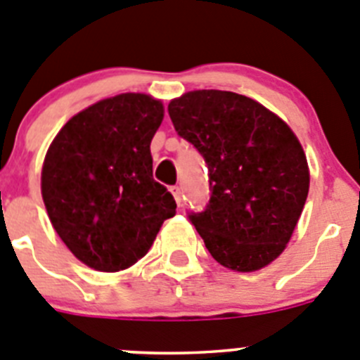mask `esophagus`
I'll use <instances>...</instances> for the list:
<instances>
[{"mask_svg": "<svg viewBox=\"0 0 360 360\" xmlns=\"http://www.w3.org/2000/svg\"><path fill=\"white\" fill-rule=\"evenodd\" d=\"M170 192H172L174 199H176L177 206H181L183 204V192H181V186H172L170 188Z\"/></svg>", "mask_w": 360, "mask_h": 360, "instance_id": "1", "label": "esophagus"}]
</instances>
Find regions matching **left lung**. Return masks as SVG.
<instances>
[{"label": "left lung", "mask_w": 360, "mask_h": 360, "mask_svg": "<svg viewBox=\"0 0 360 360\" xmlns=\"http://www.w3.org/2000/svg\"><path fill=\"white\" fill-rule=\"evenodd\" d=\"M208 165L210 202L188 219L220 265L251 273L289 244L309 195V165L283 120L244 95L190 91L168 103Z\"/></svg>", "instance_id": "1"}]
</instances>
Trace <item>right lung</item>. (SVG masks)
Here are the masks:
<instances>
[{"instance_id": "1", "label": "right lung", "mask_w": 360, "mask_h": 360, "mask_svg": "<svg viewBox=\"0 0 360 360\" xmlns=\"http://www.w3.org/2000/svg\"><path fill=\"white\" fill-rule=\"evenodd\" d=\"M163 103L124 93L84 109L46 152L41 192L55 231L73 255L102 273L143 258L176 200L152 177L150 141Z\"/></svg>"}]
</instances>
